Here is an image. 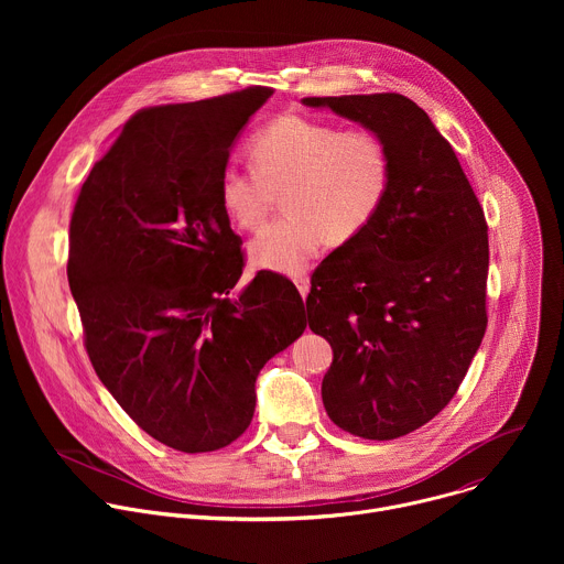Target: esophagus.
Here are the masks:
<instances>
[{
  "mask_svg": "<svg viewBox=\"0 0 564 564\" xmlns=\"http://www.w3.org/2000/svg\"><path fill=\"white\" fill-rule=\"evenodd\" d=\"M294 285H296V290H299V294L305 299L307 296V292H310V279L303 274V276H296L294 279Z\"/></svg>",
  "mask_w": 564,
  "mask_h": 564,
  "instance_id": "esophagus-1",
  "label": "esophagus"
}]
</instances>
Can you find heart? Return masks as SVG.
<instances>
[{
    "mask_svg": "<svg viewBox=\"0 0 564 564\" xmlns=\"http://www.w3.org/2000/svg\"><path fill=\"white\" fill-rule=\"evenodd\" d=\"M251 172L225 167L218 200L246 231L259 229L283 194L288 216L270 223L248 248L259 270L301 276L333 243L359 236L381 209L390 187V153L368 127L285 113L259 129L248 144Z\"/></svg>",
    "mask_w": 564,
    "mask_h": 564,
    "instance_id": "1",
    "label": "heart"
}]
</instances>
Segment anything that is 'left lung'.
<instances>
[{"label": "left lung", "mask_w": 564, "mask_h": 564, "mask_svg": "<svg viewBox=\"0 0 564 564\" xmlns=\"http://www.w3.org/2000/svg\"><path fill=\"white\" fill-rule=\"evenodd\" d=\"M377 131L390 187L372 223L312 274L310 330L330 341L328 417L364 440L431 422L487 330L485 212L448 140L399 94L303 98Z\"/></svg>", "instance_id": "8db88e82"}]
</instances>
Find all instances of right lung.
<instances>
[{
	"instance_id": "add662e5",
	"label": "right lung",
	"mask_w": 564,
	"mask_h": 564,
	"mask_svg": "<svg viewBox=\"0 0 564 564\" xmlns=\"http://www.w3.org/2000/svg\"><path fill=\"white\" fill-rule=\"evenodd\" d=\"M274 91L142 109L79 189L68 285L89 359L153 440L207 453L246 433L261 368L307 326L292 283L243 274L218 178L248 120Z\"/></svg>"
}]
</instances>
